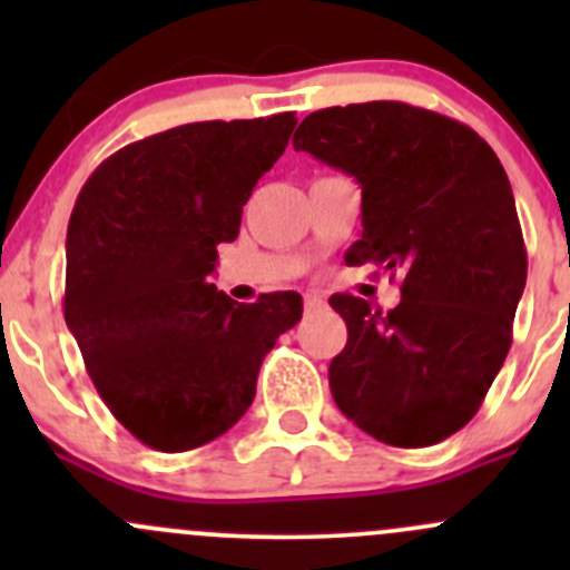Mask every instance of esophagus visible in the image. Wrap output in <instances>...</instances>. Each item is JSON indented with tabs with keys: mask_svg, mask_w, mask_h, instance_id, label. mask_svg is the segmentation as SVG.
<instances>
[{
	"mask_svg": "<svg viewBox=\"0 0 570 570\" xmlns=\"http://www.w3.org/2000/svg\"><path fill=\"white\" fill-rule=\"evenodd\" d=\"M303 308H306L308 314L322 312V308H325V301H322L320 295H306V297H303Z\"/></svg>",
	"mask_w": 570,
	"mask_h": 570,
	"instance_id": "esophagus-1",
	"label": "esophagus"
}]
</instances>
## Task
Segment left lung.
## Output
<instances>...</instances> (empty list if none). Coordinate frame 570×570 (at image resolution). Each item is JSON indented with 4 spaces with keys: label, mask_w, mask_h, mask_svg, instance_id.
<instances>
[{
    "label": "left lung",
    "mask_w": 570,
    "mask_h": 570,
    "mask_svg": "<svg viewBox=\"0 0 570 570\" xmlns=\"http://www.w3.org/2000/svg\"><path fill=\"white\" fill-rule=\"evenodd\" d=\"M292 146L361 184L364 232L347 262L402 278L400 306L386 314L361 297H331L347 322L327 370L338 411L383 444L450 439L508 358L527 284L502 163L474 129L402 101L320 109Z\"/></svg>",
    "instance_id": "8db88e82"
}]
</instances>
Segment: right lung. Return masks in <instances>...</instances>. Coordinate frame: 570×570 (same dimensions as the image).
Returning <instances> with one entry per match:
<instances>
[{
    "mask_svg": "<svg viewBox=\"0 0 570 570\" xmlns=\"http://www.w3.org/2000/svg\"><path fill=\"white\" fill-rule=\"evenodd\" d=\"M295 112L200 120L137 140L85 181L66 239V325L112 416L159 452L204 446L256 396L297 292L237 303L209 281Z\"/></svg>",
    "mask_w": 570,
    "mask_h": 570,
    "instance_id": "obj_1",
    "label": "right lung"
}]
</instances>
